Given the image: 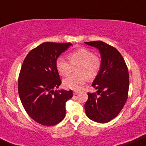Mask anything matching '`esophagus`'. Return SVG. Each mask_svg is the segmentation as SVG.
I'll return each instance as SVG.
<instances>
[{
	"mask_svg": "<svg viewBox=\"0 0 146 146\" xmlns=\"http://www.w3.org/2000/svg\"><path fill=\"white\" fill-rule=\"evenodd\" d=\"M79 92H79L78 90H74V91H73V95H78V94Z\"/></svg>",
	"mask_w": 146,
	"mask_h": 146,
	"instance_id": "1",
	"label": "esophagus"
}]
</instances>
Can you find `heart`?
Instances as JSON below:
<instances>
[{
	"instance_id": "b5f03b06",
	"label": "heart",
	"mask_w": 146,
	"mask_h": 146,
	"mask_svg": "<svg viewBox=\"0 0 146 146\" xmlns=\"http://www.w3.org/2000/svg\"><path fill=\"white\" fill-rule=\"evenodd\" d=\"M69 63L59 57L56 61V68L58 74L63 77L69 76L73 67L77 66L75 71L77 74L72 75L63 81L66 88L78 90L85 84L88 78L92 80L99 73L102 60L98 55L87 48H80L67 54Z\"/></svg>"
}]
</instances>
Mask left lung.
Returning <instances> with one entry per match:
<instances>
[{
	"mask_svg": "<svg viewBox=\"0 0 146 146\" xmlns=\"http://www.w3.org/2000/svg\"><path fill=\"white\" fill-rule=\"evenodd\" d=\"M85 44L98 48L102 60L100 70L92 84L98 91L88 93L85 113L94 121L107 123L118 115L127 100L129 70L123 56L114 46L102 41Z\"/></svg>",
	"mask_w": 146,
	"mask_h": 146,
	"instance_id": "8db88e82",
	"label": "left lung"
}]
</instances>
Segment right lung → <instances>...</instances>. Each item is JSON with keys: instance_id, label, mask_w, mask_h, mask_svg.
Segmentation results:
<instances>
[{"instance_id": "1", "label": "right lung", "mask_w": 146, "mask_h": 146, "mask_svg": "<svg viewBox=\"0 0 146 146\" xmlns=\"http://www.w3.org/2000/svg\"><path fill=\"white\" fill-rule=\"evenodd\" d=\"M72 44L44 42L31 50L18 78V93L23 107L34 121L46 126L57 124L66 115V102L73 91H54L61 84L56 68L57 58Z\"/></svg>"}]
</instances>
